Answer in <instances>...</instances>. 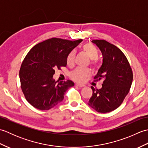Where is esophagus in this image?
Returning a JSON list of instances; mask_svg holds the SVG:
<instances>
[{
	"mask_svg": "<svg viewBox=\"0 0 148 148\" xmlns=\"http://www.w3.org/2000/svg\"><path fill=\"white\" fill-rule=\"evenodd\" d=\"M76 86H78V87H80V88H83L84 86H85L84 85H83V84H76Z\"/></svg>",
	"mask_w": 148,
	"mask_h": 148,
	"instance_id": "esophagus-1",
	"label": "esophagus"
}]
</instances>
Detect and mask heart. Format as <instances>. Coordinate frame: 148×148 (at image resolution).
<instances>
[{
    "label": "heart",
    "mask_w": 148,
    "mask_h": 148,
    "mask_svg": "<svg viewBox=\"0 0 148 148\" xmlns=\"http://www.w3.org/2000/svg\"><path fill=\"white\" fill-rule=\"evenodd\" d=\"M82 49L83 51L91 60L90 64L92 66V67L93 69H97L98 67L97 60L98 59L99 55L98 49L92 43L89 42L84 45ZM75 55H76V53H75L74 51H72L68 55L67 58V64L68 66H72L74 65ZM90 74L91 72L89 69L78 68L75 69L74 71L71 72L70 74V77L74 81H76V82L82 83L86 77L90 76Z\"/></svg>",
    "instance_id": "1"
}]
</instances>
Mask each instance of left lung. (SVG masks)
I'll return each instance as SVG.
<instances>
[{
	"label": "left lung",
	"mask_w": 148,
	"mask_h": 148,
	"mask_svg": "<svg viewBox=\"0 0 148 148\" xmlns=\"http://www.w3.org/2000/svg\"><path fill=\"white\" fill-rule=\"evenodd\" d=\"M103 56L102 65L94 77L95 81L103 79L102 87L92 86V96L88 104L96 111L106 113L117 109L129 92L133 72L129 62L120 49L105 40H93Z\"/></svg>",
	"instance_id": "obj_1"
}]
</instances>
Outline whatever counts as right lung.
Segmentation results:
<instances>
[{
  "label": "right lung",
  "mask_w": 148,
  "mask_h": 148,
  "mask_svg": "<svg viewBox=\"0 0 148 148\" xmlns=\"http://www.w3.org/2000/svg\"><path fill=\"white\" fill-rule=\"evenodd\" d=\"M82 39L51 38L37 44L27 53L20 69L21 88L34 108L49 110L61 102L65 92L74 85L71 80L55 81L56 69L67 65V58Z\"/></svg>",
  "instance_id": "obj_1"
}]
</instances>
